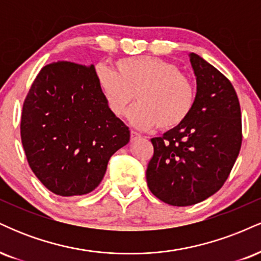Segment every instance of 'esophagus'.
I'll return each mask as SVG.
<instances>
[{
    "instance_id": "34e87169",
    "label": "esophagus",
    "mask_w": 261,
    "mask_h": 261,
    "mask_svg": "<svg viewBox=\"0 0 261 261\" xmlns=\"http://www.w3.org/2000/svg\"><path fill=\"white\" fill-rule=\"evenodd\" d=\"M130 134H131V136H130L131 141H136V140H139L140 137H141V135L139 133H136V131H134V130H131Z\"/></svg>"
}]
</instances>
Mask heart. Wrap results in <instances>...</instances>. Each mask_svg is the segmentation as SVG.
Wrapping results in <instances>:
<instances>
[{
	"instance_id": "b5f03b06",
	"label": "heart",
	"mask_w": 261,
	"mask_h": 261,
	"mask_svg": "<svg viewBox=\"0 0 261 261\" xmlns=\"http://www.w3.org/2000/svg\"><path fill=\"white\" fill-rule=\"evenodd\" d=\"M116 71L104 65L95 68V81L108 109L115 116L139 101L130 120L136 126L174 128L188 119L195 104V86L175 65L153 56L118 60Z\"/></svg>"
}]
</instances>
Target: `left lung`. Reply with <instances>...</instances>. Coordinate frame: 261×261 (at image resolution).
<instances>
[{
    "label": "left lung",
    "mask_w": 261,
    "mask_h": 261,
    "mask_svg": "<svg viewBox=\"0 0 261 261\" xmlns=\"http://www.w3.org/2000/svg\"><path fill=\"white\" fill-rule=\"evenodd\" d=\"M195 104L181 125L153 137L146 179L155 197L172 206L201 202L220 190L242 146V114L232 83L196 54Z\"/></svg>",
    "instance_id": "8db88e82"
}]
</instances>
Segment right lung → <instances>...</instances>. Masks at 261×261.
Wrapping results in <instances>:
<instances>
[{
  "mask_svg": "<svg viewBox=\"0 0 261 261\" xmlns=\"http://www.w3.org/2000/svg\"><path fill=\"white\" fill-rule=\"evenodd\" d=\"M20 139L33 173L60 196L91 193L110 157L130 141L128 127L108 109L94 66H44L27 94Z\"/></svg>",
  "mask_w": 261,
  "mask_h": 261,
  "instance_id": "obj_1",
  "label": "right lung"
}]
</instances>
